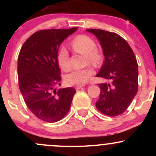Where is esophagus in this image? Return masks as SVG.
<instances>
[{
    "mask_svg": "<svg viewBox=\"0 0 156 156\" xmlns=\"http://www.w3.org/2000/svg\"><path fill=\"white\" fill-rule=\"evenodd\" d=\"M83 87H84V85H77V86H75V89L79 90V89H81V88H82Z\"/></svg>",
    "mask_w": 156,
    "mask_h": 156,
    "instance_id": "esophagus-1",
    "label": "esophagus"
}]
</instances>
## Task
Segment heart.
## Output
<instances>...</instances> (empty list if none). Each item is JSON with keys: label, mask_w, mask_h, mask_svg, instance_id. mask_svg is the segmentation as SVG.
I'll return each instance as SVG.
<instances>
[{"label": "heart", "mask_w": 156, "mask_h": 156, "mask_svg": "<svg viewBox=\"0 0 156 156\" xmlns=\"http://www.w3.org/2000/svg\"><path fill=\"white\" fill-rule=\"evenodd\" d=\"M72 47L75 51L87 55V60L90 63L97 64L100 60V54L97 50V44L91 37L87 35H79L72 42ZM58 63L63 70L70 67V59L67 49L62 47L58 53ZM94 71L91 67L87 68H73L66 76V81L70 85H83L87 82Z\"/></svg>", "instance_id": "1"}]
</instances>
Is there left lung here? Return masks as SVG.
I'll return each mask as SVG.
<instances>
[{
  "label": "left lung",
  "instance_id": "8db88e82",
  "mask_svg": "<svg viewBox=\"0 0 156 156\" xmlns=\"http://www.w3.org/2000/svg\"><path fill=\"white\" fill-rule=\"evenodd\" d=\"M97 37L105 60L97 77L112 80L99 84L100 94L96 107L103 114L117 116L130 106L138 90V65L130 45L119 34L101 29H87Z\"/></svg>",
  "mask_w": 156,
  "mask_h": 156
}]
</instances>
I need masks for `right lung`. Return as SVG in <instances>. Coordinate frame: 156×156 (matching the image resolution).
Returning <instances> with one entry per match:
<instances>
[{"label":"right lung","instance_id":"right-lung-1","mask_svg":"<svg viewBox=\"0 0 156 156\" xmlns=\"http://www.w3.org/2000/svg\"><path fill=\"white\" fill-rule=\"evenodd\" d=\"M77 29L37 31L26 40L19 54V86L25 103L36 117L49 123L65 117L76 92L72 87L56 91L55 85L61 81L59 48Z\"/></svg>","mask_w":156,"mask_h":156}]
</instances>
